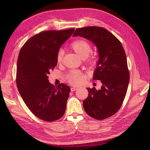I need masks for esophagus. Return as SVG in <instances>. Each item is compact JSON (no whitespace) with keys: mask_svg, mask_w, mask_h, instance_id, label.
<instances>
[{"mask_svg":"<svg viewBox=\"0 0 150 150\" xmlns=\"http://www.w3.org/2000/svg\"><path fill=\"white\" fill-rule=\"evenodd\" d=\"M78 87H72L71 88V91H76V89H78Z\"/></svg>","mask_w":150,"mask_h":150,"instance_id":"esophagus-1","label":"esophagus"}]
</instances>
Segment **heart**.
I'll return each instance as SVG.
<instances>
[{"label":"heart","instance_id":"obj_1","mask_svg":"<svg viewBox=\"0 0 150 150\" xmlns=\"http://www.w3.org/2000/svg\"><path fill=\"white\" fill-rule=\"evenodd\" d=\"M70 48L83 59L87 58L92 52V47L90 43L83 39H78V40L74 41L70 45ZM63 56H64V52L62 50H59L57 57L58 63L61 62ZM88 61L90 63H92L93 62V59L90 58ZM83 75L78 72H72L68 76L69 81L73 84H80L83 81Z\"/></svg>","mask_w":150,"mask_h":150}]
</instances>
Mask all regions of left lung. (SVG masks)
<instances>
[{
    "label": "left lung",
    "instance_id": "8db88e82",
    "mask_svg": "<svg viewBox=\"0 0 150 150\" xmlns=\"http://www.w3.org/2000/svg\"><path fill=\"white\" fill-rule=\"evenodd\" d=\"M91 41L97 48L98 60L93 79L100 80L101 89L87 88L88 98L83 108L89 116L97 120L113 115L121 107L129 81L127 57L123 47L114 35L99 27L77 28L73 36Z\"/></svg>",
    "mask_w": 150,
    "mask_h": 150
}]
</instances>
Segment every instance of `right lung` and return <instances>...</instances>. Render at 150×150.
Instances as JSON below:
<instances>
[{"label":"right lung","instance_id":"right-lung-1","mask_svg":"<svg viewBox=\"0 0 150 150\" xmlns=\"http://www.w3.org/2000/svg\"><path fill=\"white\" fill-rule=\"evenodd\" d=\"M74 30L43 31L29 39L20 50L17 87L30 111L42 120H58L65 112L70 88L63 83L52 85L48 75L57 64V53L61 46Z\"/></svg>","mask_w":150,"mask_h":150}]
</instances>
